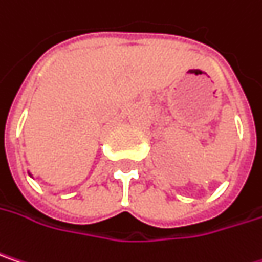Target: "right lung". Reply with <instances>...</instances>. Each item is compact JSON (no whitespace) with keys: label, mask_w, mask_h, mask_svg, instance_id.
<instances>
[{"label":"right lung","mask_w":262,"mask_h":262,"mask_svg":"<svg viewBox=\"0 0 262 262\" xmlns=\"http://www.w3.org/2000/svg\"><path fill=\"white\" fill-rule=\"evenodd\" d=\"M28 174H30V172H28ZM30 176H31V174H30Z\"/></svg>","instance_id":"right-lung-1"}]
</instances>
